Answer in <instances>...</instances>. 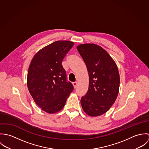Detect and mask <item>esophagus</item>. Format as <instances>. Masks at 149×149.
I'll use <instances>...</instances> for the list:
<instances>
[{
	"label": "esophagus",
	"mask_w": 149,
	"mask_h": 149,
	"mask_svg": "<svg viewBox=\"0 0 149 149\" xmlns=\"http://www.w3.org/2000/svg\"><path fill=\"white\" fill-rule=\"evenodd\" d=\"M73 86H74V88H76L77 87V81L73 82Z\"/></svg>",
	"instance_id": "1"
}]
</instances>
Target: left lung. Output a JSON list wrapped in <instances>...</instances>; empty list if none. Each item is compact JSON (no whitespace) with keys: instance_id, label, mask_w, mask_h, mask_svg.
Returning a JSON list of instances; mask_svg holds the SVG:
<instances>
[{"instance_id":"8db88e82","label":"left lung","mask_w":149,"mask_h":149,"mask_svg":"<svg viewBox=\"0 0 149 149\" xmlns=\"http://www.w3.org/2000/svg\"><path fill=\"white\" fill-rule=\"evenodd\" d=\"M89 74V88L81 99L85 113L100 116L115 103L119 89L120 77L117 65L106 51L93 43L77 46Z\"/></svg>"}]
</instances>
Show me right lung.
Returning a JSON list of instances; mask_svg holds the SVG:
<instances>
[{
    "mask_svg": "<svg viewBox=\"0 0 149 149\" xmlns=\"http://www.w3.org/2000/svg\"><path fill=\"white\" fill-rule=\"evenodd\" d=\"M73 45L68 41L52 43L38 51L30 64L28 89L35 103L49 113L61 110L73 90L61 64Z\"/></svg>",
    "mask_w": 149,
    "mask_h": 149,
    "instance_id": "1",
    "label": "right lung"
}]
</instances>
